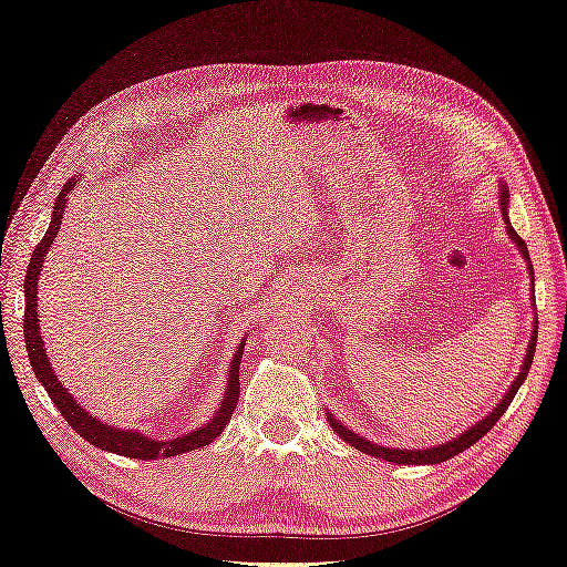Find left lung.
I'll list each match as a JSON object with an SVG mask.
<instances>
[{"instance_id": "left-lung-1", "label": "left lung", "mask_w": 567, "mask_h": 567, "mask_svg": "<svg viewBox=\"0 0 567 567\" xmlns=\"http://www.w3.org/2000/svg\"><path fill=\"white\" fill-rule=\"evenodd\" d=\"M499 206H502V216H504V221H506V236H509V239L514 241V247L519 249V255H522V259L527 261V269H529V277H532V302H535V269H532V265H529V251H527V244L519 239V234L512 229V224H509V190H506V185L502 183L499 185ZM535 346H537V320H535V326H532V336H529V346H527V351H525V361H522V367H519V374L514 377V382H512V386L509 390H506V394L502 396L499 400V404H496V408L488 412L486 417H481L476 425H471L468 430H463V433H458L455 437H451V441H445V443H441V445H430V447H390V445H379V443H374V441H367L364 435H359V433H353V430H349L343 425L341 420H336L331 412H326V417H328V422H331V427L336 430L338 433V437H341L343 443H349V445H353L357 447V451H361V453H369V455H374V458H382V461H390V463H400V466H433V463H443V461H447V458H453V455H458V453H463L466 451V447H471L473 443L476 441H481V437H484L488 430H492L494 425H496V420H499L504 412H506V408H509L512 404V400H514V394H517V390L522 384H525V379H527V374H529V367H532V357H535Z\"/></svg>"}]
</instances>
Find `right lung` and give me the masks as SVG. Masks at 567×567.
I'll list each match as a JSON object with an SVG mask.
<instances>
[{"mask_svg": "<svg viewBox=\"0 0 567 567\" xmlns=\"http://www.w3.org/2000/svg\"><path fill=\"white\" fill-rule=\"evenodd\" d=\"M79 181L71 177L63 185V190L58 193L55 206H53V218H50V226L42 241L35 247L28 265V275H24V346H28V357H30V367L35 371L38 382L45 386V392L50 394V400L55 402V408L61 410V415L65 417L68 425H71L75 433H79L83 441H89L99 451H109L116 455H124V458H140V461H157V458H173V455H183L188 451H198L203 445H210L218 435L224 433V427L229 425V420L236 410V402H239V364H241V353H244V338L241 343L236 346L234 359L229 364V371H226V392L221 396V404L214 412V417L208 422H203L200 427L190 430L185 435H175L167 437V441H157V437H150L140 430H122L116 425H106L99 417L91 415L89 410H83L81 402L73 400V394L65 390L61 379L55 377V369L50 364L48 351H45V341L40 336V316H38V277L40 269L45 265V257L50 251V244L55 241L58 231H61V218L68 203V193L75 190Z\"/></svg>", "mask_w": 567, "mask_h": 567, "instance_id": "1", "label": "right lung"}]
</instances>
